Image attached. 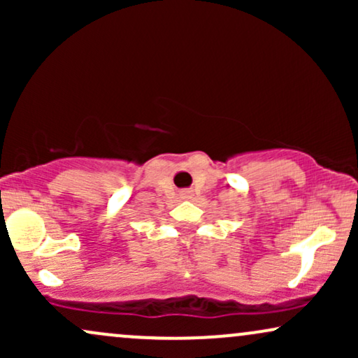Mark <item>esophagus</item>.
<instances>
[{
  "label": "esophagus",
  "instance_id": "1",
  "mask_svg": "<svg viewBox=\"0 0 358 358\" xmlns=\"http://www.w3.org/2000/svg\"><path fill=\"white\" fill-rule=\"evenodd\" d=\"M183 196H185V199H190L192 193L190 192H183Z\"/></svg>",
  "mask_w": 358,
  "mask_h": 358
}]
</instances>
